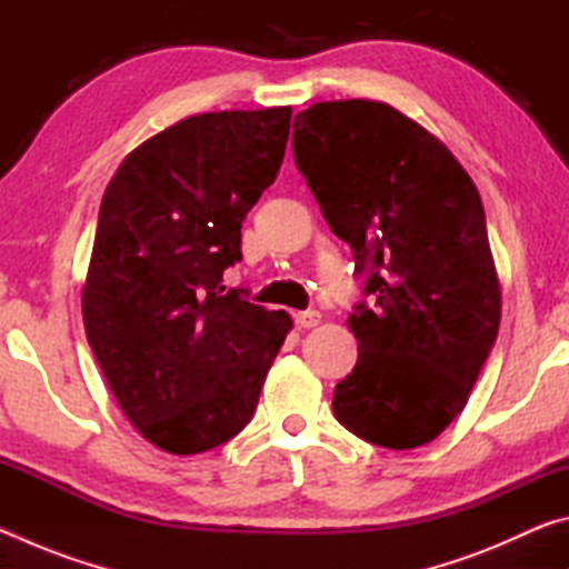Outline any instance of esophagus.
Returning <instances> with one entry per match:
<instances>
[{"label":"esophagus","mask_w":569,"mask_h":569,"mask_svg":"<svg viewBox=\"0 0 569 569\" xmlns=\"http://www.w3.org/2000/svg\"><path fill=\"white\" fill-rule=\"evenodd\" d=\"M293 321L298 329H313V326L321 323V313L319 311H298V313H293Z\"/></svg>","instance_id":"34e87169"}]
</instances>
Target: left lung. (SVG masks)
<instances>
[{
    "label": "left lung",
    "mask_w": 569,
    "mask_h": 569,
    "mask_svg": "<svg viewBox=\"0 0 569 569\" xmlns=\"http://www.w3.org/2000/svg\"><path fill=\"white\" fill-rule=\"evenodd\" d=\"M293 158L373 298L349 316L359 361L336 383V419L377 447L429 445L465 409L502 316L479 190L387 102L298 112Z\"/></svg>",
    "instance_id": "1"
}]
</instances>
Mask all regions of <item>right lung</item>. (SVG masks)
Returning <instances> with one entry per match:
<instances>
[{"mask_svg":"<svg viewBox=\"0 0 569 569\" xmlns=\"http://www.w3.org/2000/svg\"><path fill=\"white\" fill-rule=\"evenodd\" d=\"M288 130L291 108L192 114L134 148L102 196L84 333L124 417L170 455L213 449L253 419L293 326L220 283Z\"/></svg>","mask_w":569,"mask_h":569,"instance_id":"right-lung-1","label":"right lung"}]
</instances>
